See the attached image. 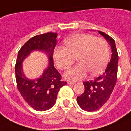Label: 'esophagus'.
<instances>
[{"instance_id": "esophagus-1", "label": "esophagus", "mask_w": 131, "mask_h": 131, "mask_svg": "<svg viewBox=\"0 0 131 131\" xmlns=\"http://www.w3.org/2000/svg\"><path fill=\"white\" fill-rule=\"evenodd\" d=\"M67 84H76V82H74V81H67Z\"/></svg>"}]
</instances>
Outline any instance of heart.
<instances>
[{
    "mask_svg": "<svg viewBox=\"0 0 131 131\" xmlns=\"http://www.w3.org/2000/svg\"><path fill=\"white\" fill-rule=\"evenodd\" d=\"M65 47H57L53 59L60 69L69 68L77 57L78 64L68 69L64 77L77 81L85 77L88 72L96 75L103 72L110 57V49L106 40L85 33H77L66 38Z\"/></svg>",
    "mask_w": 131,
    "mask_h": 131,
    "instance_id": "heart-1",
    "label": "heart"
}]
</instances>
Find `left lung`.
Instances as JSON below:
<instances>
[{
  "mask_svg": "<svg viewBox=\"0 0 131 131\" xmlns=\"http://www.w3.org/2000/svg\"><path fill=\"white\" fill-rule=\"evenodd\" d=\"M109 43L111 57L104 73L94 80L84 82V92L77 98L79 106L86 111H97L106 104L116 86L118 64V55L115 41L107 34L98 31Z\"/></svg>",
  "mask_w": 131,
  "mask_h": 131,
  "instance_id": "obj_1",
  "label": "left lung"
}]
</instances>
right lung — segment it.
Segmentation results:
<instances>
[{
  "label": "right lung",
  "mask_w": 131,
  "mask_h": 131,
  "mask_svg": "<svg viewBox=\"0 0 131 131\" xmlns=\"http://www.w3.org/2000/svg\"><path fill=\"white\" fill-rule=\"evenodd\" d=\"M57 42V33L38 35L25 43L19 51L15 67L18 89L24 100L33 109L44 111L51 108L56 102L60 88L67 84L53 62V53ZM34 51H42L48 58V65L40 78L34 80L24 75L22 62Z\"/></svg>",
  "instance_id": "right-lung-1"
}]
</instances>
